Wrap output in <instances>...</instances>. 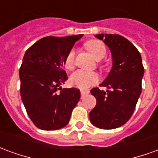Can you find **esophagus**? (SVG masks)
Wrapping results in <instances>:
<instances>
[{
    "mask_svg": "<svg viewBox=\"0 0 158 158\" xmlns=\"http://www.w3.org/2000/svg\"><path fill=\"white\" fill-rule=\"evenodd\" d=\"M80 93H81V96H85V95H87V94H89V90H81V91H80Z\"/></svg>",
    "mask_w": 158,
    "mask_h": 158,
    "instance_id": "1",
    "label": "esophagus"
}]
</instances>
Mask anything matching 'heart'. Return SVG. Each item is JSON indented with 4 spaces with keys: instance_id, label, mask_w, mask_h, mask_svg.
<instances>
[{
    "instance_id": "1",
    "label": "heart",
    "mask_w": 158,
    "mask_h": 158,
    "mask_svg": "<svg viewBox=\"0 0 158 158\" xmlns=\"http://www.w3.org/2000/svg\"><path fill=\"white\" fill-rule=\"evenodd\" d=\"M85 45L93 56L97 60L103 58L106 55V46L100 40H90L87 42ZM74 57L75 52L72 49L69 51L64 61V66L68 70H72L74 68ZM98 79L99 78L96 73L78 70L70 77V84L79 89H86L97 83Z\"/></svg>"
}]
</instances>
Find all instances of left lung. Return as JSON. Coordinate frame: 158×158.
Here are the masks:
<instances>
[{
  "instance_id": "left-lung-1",
  "label": "left lung",
  "mask_w": 158,
  "mask_h": 158,
  "mask_svg": "<svg viewBox=\"0 0 158 158\" xmlns=\"http://www.w3.org/2000/svg\"><path fill=\"white\" fill-rule=\"evenodd\" d=\"M95 37L110 48L113 68L101 84L108 89L90 90L96 97V105L89 113V120L100 129H116L131 118L140 96L144 75L142 59L135 46L123 36L100 34Z\"/></svg>"
}]
</instances>
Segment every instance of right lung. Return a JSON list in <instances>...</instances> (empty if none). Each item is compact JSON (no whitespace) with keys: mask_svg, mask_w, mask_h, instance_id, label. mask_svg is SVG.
<instances>
[{"mask_svg":"<svg viewBox=\"0 0 158 158\" xmlns=\"http://www.w3.org/2000/svg\"><path fill=\"white\" fill-rule=\"evenodd\" d=\"M82 36H46L26 51L19 69L20 94L28 115L39 129L63 128L80 99L79 89H62L61 85L68 79L63 70L66 56Z\"/></svg>","mask_w":158,"mask_h":158,"instance_id":"1","label":"right lung"}]
</instances>
